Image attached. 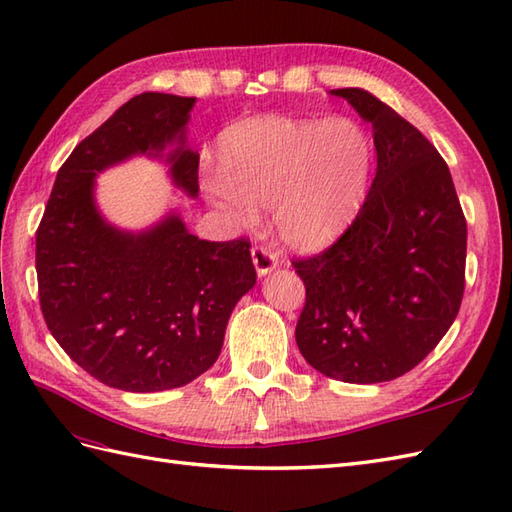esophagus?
<instances>
[{"label":"esophagus","mask_w":512,"mask_h":512,"mask_svg":"<svg viewBox=\"0 0 512 512\" xmlns=\"http://www.w3.org/2000/svg\"><path fill=\"white\" fill-rule=\"evenodd\" d=\"M251 257L259 277H266V274H270L274 268H277V259H274V255L264 246H253Z\"/></svg>","instance_id":"esophagus-1"}]
</instances>
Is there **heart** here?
Instances as JSON below:
<instances>
[{
	"label": "heart",
	"mask_w": 512,
	"mask_h": 512,
	"mask_svg": "<svg viewBox=\"0 0 512 512\" xmlns=\"http://www.w3.org/2000/svg\"><path fill=\"white\" fill-rule=\"evenodd\" d=\"M209 199L240 216L274 212L277 238L296 253H320L355 225L372 181V140L357 121L257 116L220 144Z\"/></svg>",
	"instance_id": "heart-1"
}]
</instances>
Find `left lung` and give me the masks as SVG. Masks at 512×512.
<instances>
[{
    "label": "left lung",
    "instance_id": "left-lung-1",
    "mask_svg": "<svg viewBox=\"0 0 512 512\" xmlns=\"http://www.w3.org/2000/svg\"><path fill=\"white\" fill-rule=\"evenodd\" d=\"M372 125L376 177L355 225L294 261L307 300L300 355L335 381H393L435 348L465 290L467 225L437 149L368 90L335 88Z\"/></svg>",
    "mask_w": 512,
    "mask_h": 512
}]
</instances>
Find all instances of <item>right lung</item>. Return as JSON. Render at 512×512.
<instances>
[{"label":"right lung","instance_id":"right-lung-1","mask_svg":"<svg viewBox=\"0 0 512 512\" xmlns=\"http://www.w3.org/2000/svg\"><path fill=\"white\" fill-rule=\"evenodd\" d=\"M196 97L142 93L84 138L58 170L36 231L38 296L47 329L99 383L131 393L188 385L216 363L238 300L257 281L246 240L192 235L179 207L131 231L97 203V177L131 157L162 162L199 196L188 144Z\"/></svg>","mask_w":512,"mask_h":512}]
</instances>
